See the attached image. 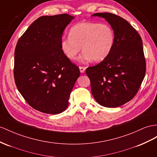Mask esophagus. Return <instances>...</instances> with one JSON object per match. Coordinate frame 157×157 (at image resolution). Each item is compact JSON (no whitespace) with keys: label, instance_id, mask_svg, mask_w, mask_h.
Segmentation results:
<instances>
[{"label":"esophagus","instance_id":"esophagus-1","mask_svg":"<svg viewBox=\"0 0 157 157\" xmlns=\"http://www.w3.org/2000/svg\"><path fill=\"white\" fill-rule=\"evenodd\" d=\"M79 70L81 73H84L86 71V67H83V66H79Z\"/></svg>","mask_w":157,"mask_h":157}]
</instances>
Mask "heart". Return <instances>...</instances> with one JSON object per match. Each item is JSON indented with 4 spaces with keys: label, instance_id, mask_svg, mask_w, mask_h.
I'll return each instance as SVG.
<instances>
[{
    "label": "heart",
    "instance_id": "obj_1",
    "mask_svg": "<svg viewBox=\"0 0 157 157\" xmlns=\"http://www.w3.org/2000/svg\"><path fill=\"white\" fill-rule=\"evenodd\" d=\"M115 42V33L111 26L106 23L82 22L71 26L69 37L61 40L63 54L71 60L77 57L82 47L80 56L82 62H101L112 50Z\"/></svg>",
    "mask_w": 157,
    "mask_h": 157
}]
</instances>
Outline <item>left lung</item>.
<instances>
[{"label":"left lung","instance_id":"obj_1","mask_svg":"<svg viewBox=\"0 0 157 157\" xmlns=\"http://www.w3.org/2000/svg\"><path fill=\"white\" fill-rule=\"evenodd\" d=\"M110 24L115 42L107 57L88 67L91 94L100 105L117 107L133 98L146 73V61L141 37L126 20L109 13H95Z\"/></svg>","mask_w":157,"mask_h":157}]
</instances>
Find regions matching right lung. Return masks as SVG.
Segmentation results:
<instances>
[{
	"mask_svg": "<svg viewBox=\"0 0 157 157\" xmlns=\"http://www.w3.org/2000/svg\"><path fill=\"white\" fill-rule=\"evenodd\" d=\"M74 18L67 14L40 17L15 48L16 86L28 104L42 113L58 114L66 109L80 75L61 48L63 32Z\"/></svg>",
	"mask_w": 157,
	"mask_h": 157,
	"instance_id": "right-lung-1",
	"label": "right lung"
}]
</instances>
